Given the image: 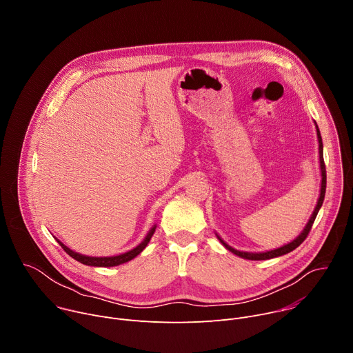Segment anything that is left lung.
I'll return each instance as SVG.
<instances>
[{
    "mask_svg": "<svg viewBox=\"0 0 353 353\" xmlns=\"http://www.w3.org/2000/svg\"><path fill=\"white\" fill-rule=\"evenodd\" d=\"M316 124V130H317V139H319V158H320V170H321V188H320V196L317 199V205L309 219V222L306 223L305 229L301 230V233L294 239L292 240L290 243L282 245V247H278V248H274V250H270V251H261V253H247V251H240V250H236L233 248L232 245H229L218 233H216V237L219 239V241L229 250L232 251L233 254L241 257V259H245V260H253V261H260V260H270V259H275V257H279V256H283V254H288L290 253V251H293L296 247H299L301 243L305 241V239L307 237L313 223H314V219L323 205V201H324V196H325V185H327V174H325V165H324V157H323V139H321V134H320V130H319V125L317 123L314 121Z\"/></svg>",
    "mask_w": 353,
    "mask_h": 353,
    "instance_id": "obj_1",
    "label": "left lung"
}]
</instances>
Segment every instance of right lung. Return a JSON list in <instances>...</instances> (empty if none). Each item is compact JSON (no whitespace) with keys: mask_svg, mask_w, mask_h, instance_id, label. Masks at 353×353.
<instances>
[{"mask_svg":"<svg viewBox=\"0 0 353 353\" xmlns=\"http://www.w3.org/2000/svg\"><path fill=\"white\" fill-rule=\"evenodd\" d=\"M155 229H157V225H154L152 228H150V230L148 232L145 239L137 247H134L132 250L127 251V253H123V254H119V256H112V257H90V256H83V254H79V253H77V251L71 250L70 247H67L59 239H57V241L65 250V253L68 256H71L74 260H77V261H79V263H82L85 265H90V267H117V265H121V264L128 263L132 259H135L141 253V251L148 245L150 237H152L154 233H155Z\"/></svg>","mask_w":353,"mask_h":353,"instance_id":"add662e5","label":"right lung"}]
</instances>
